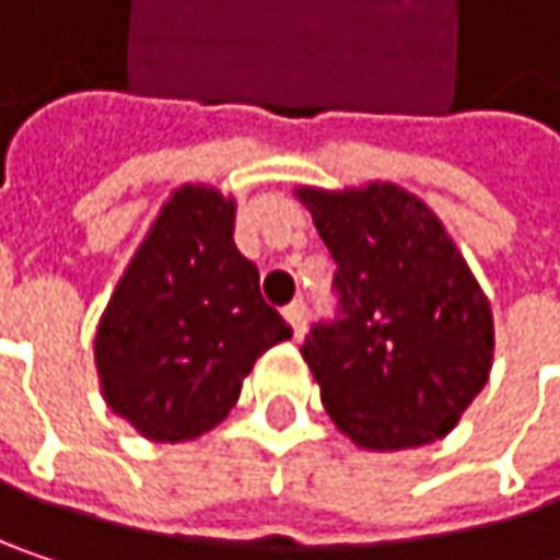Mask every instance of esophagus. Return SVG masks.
<instances>
[{"label": "esophagus", "mask_w": 560, "mask_h": 560, "mask_svg": "<svg viewBox=\"0 0 560 560\" xmlns=\"http://www.w3.org/2000/svg\"><path fill=\"white\" fill-rule=\"evenodd\" d=\"M281 314H284V320L291 324V330H294V340H301V337H304V327H307V307H304L301 301H294V304H288Z\"/></svg>", "instance_id": "obj_1"}]
</instances>
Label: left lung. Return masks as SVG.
Returning a JSON list of instances; mask_svg holds the SVG:
<instances>
[{"instance_id": "obj_1", "label": "left lung", "mask_w": 560, "mask_h": 560, "mask_svg": "<svg viewBox=\"0 0 560 560\" xmlns=\"http://www.w3.org/2000/svg\"><path fill=\"white\" fill-rule=\"evenodd\" d=\"M298 197L337 266V307L301 343L327 415L370 451L444 438L493 363L490 301L464 256L395 184Z\"/></svg>"}]
</instances>
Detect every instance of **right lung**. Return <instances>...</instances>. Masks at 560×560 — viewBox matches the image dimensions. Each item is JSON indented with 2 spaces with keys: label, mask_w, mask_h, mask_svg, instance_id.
<instances>
[{
  "label": "right lung",
  "mask_w": 560,
  "mask_h": 560,
  "mask_svg": "<svg viewBox=\"0 0 560 560\" xmlns=\"http://www.w3.org/2000/svg\"><path fill=\"white\" fill-rule=\"evenodd\" d=\"M236 203L174 190L96 327L106 405L152 441H194L236 405L253 363L291 327L233 243Z\"/></svg>",
  "instance_id": "right-lung-1"
}]
</instances>
